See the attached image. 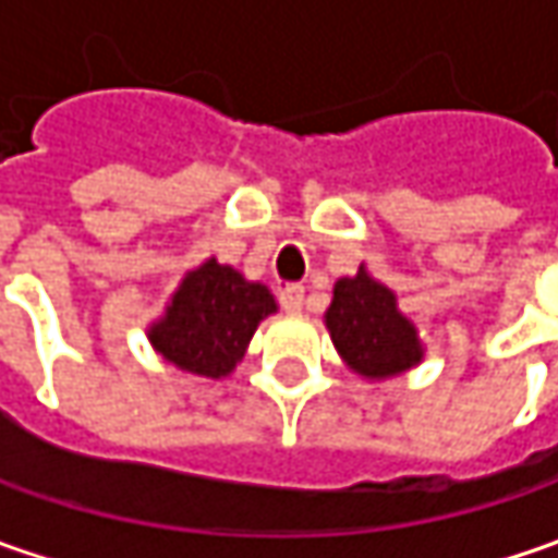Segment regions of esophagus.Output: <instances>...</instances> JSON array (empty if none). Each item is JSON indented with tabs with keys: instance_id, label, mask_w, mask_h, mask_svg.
<instances>
[{
	"instance_id": "1",
	"label": "esophagus",
	"mask_w": 558,
	"mask_h": 558,
	"mask_svg": "<svg viewBox=\"0 0 558 558\" xmlns=\"http://www.w3.org/2000/svg\"><path fill=\"white\" fill-rule=\"evenodd\" d=\"M279 301H282L286 313H301V307H304V286H286Z\"/></svg>"
}]
</instances>
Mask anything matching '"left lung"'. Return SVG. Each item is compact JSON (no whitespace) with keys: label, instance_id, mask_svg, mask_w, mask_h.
I'll use <instances>...</instances> for the list:
<instances>
[{"label":"left lung","instance_id":"left-lung-1","mask_svg":"<svg viewBox=\"0 0 558 558\" xmlns=\"http://www.w3.org/2000/svg\"><path fill=\"white\" fill-rule=\"evenodd\" d=\"M344 366L366 381H385L422 363L425 344L416 323L397 307V294L360 264L356 276H341L323 316Z\"/></svg>","mask_w":558,"mask_h":558}]
</instances>
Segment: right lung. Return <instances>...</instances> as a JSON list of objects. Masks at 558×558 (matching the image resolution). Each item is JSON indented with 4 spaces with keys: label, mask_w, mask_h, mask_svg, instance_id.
<instances>
[{
    "label": "right lung",
    "mask_w": 558,
    "mask_h": 558,
    "mask_svg": "<svg viewBox=\"0 0 558 558\" xmlns=\"http://www.w3.org/2000/svg\"><path fill=\"white\" fill-rule=\"evenodd\" d=\"M279 311L264 282L242 269L207 257L185 269L163 313L148 323V341L177 369L204 378H226L242 363L257 326Z\"/></svg>",
    "instance_id": "1"
}]
</instances>
